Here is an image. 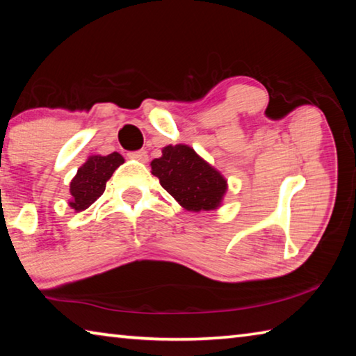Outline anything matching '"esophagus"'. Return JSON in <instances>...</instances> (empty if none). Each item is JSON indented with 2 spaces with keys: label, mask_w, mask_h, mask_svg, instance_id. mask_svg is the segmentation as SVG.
Listing matches in <instances>:
<instances>
[{
  "label": "esophagus",
  "mask_w": 356,
  "mask_h": 356,
  "mask_svg": "<svg viewBox=\"0 0 356 356\" xmlns=\"http://www.w3.org/2000/svg\"><path fill=\"white\" fill-rule=\"evenodd\" d=\"M129 156L130 159H134V160H138V161H147V152L144 149H141V150H135V152H129Z\"/></svg>",
  "instance_id": "34e87169"
}]
</instances>
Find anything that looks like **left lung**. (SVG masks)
Wrapping results in <instances>:
<instances>
[{
    "label": "left lung",
    "instance_id": "1",
    "mask_svg": "<svg viewBox=\"0 0 356 356\" xmlns=\"http://www.w3.org/2000/svg\"><path fill=\"white\" fill-rule=\"evenodd\" d=\"M152 174L180 206L193 212L220 206L226 191V180L188 146H166L155 159Z\"/></svg>",
    "mask_w": 356,
    "mask_h": 356
}]
</instances>
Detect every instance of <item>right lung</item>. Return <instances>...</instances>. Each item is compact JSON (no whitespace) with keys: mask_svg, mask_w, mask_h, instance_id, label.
Segmentation results:
<instances>
[{"mask_svg":"<svg viewBox=\"0 0 356 356\" xmlns=\"http://www.w3.org/2000/svg\"><path fill=\"white\" fill-rule=\"evenodd\" d=\"M124 163L122 155L113 152L110 155L89 156L86 163L78 170L70 182L72 201L69 202L76 212L88 209L104 195L108 179L113 176L119 165Z\"/></svg>","mask_w":356,"mask_h":356,"instance_id":"obj_1","label":"right lung"}]
</instances>
